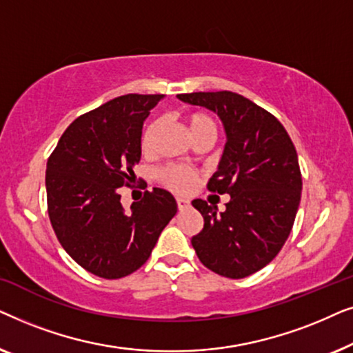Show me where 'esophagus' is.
Returning a JSON list of instances; mask_svg holds the SVG:
<instances>
[{"instance_id": "esophagus-1", "label": "esophagus", "mask_w": 353, "mask_h": 353, "mask_svg": "<svg viewBox=\"0 0 353 353\" xmlns=\"http://www.w3.org/2000/svg\"><path fill=\"white\" fill-rule=\"evenodd\" d=\"M176 205L180 210H186L191 207V202L188 199H183V197H176Z\"/></svg>"}]
</instances>
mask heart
<instances>
[{
  "mask_svg": "<svg viewBox=\"0 0 353 353\" xmlns=\"http://www.w3.org/2000/svg\"><path fill=\"white\" fill-rule=\"evenodd\" d=\"M188 125H190V132L192 137H196V134L204 133V132H216L215 120L204 112L191 114L190 117H188ZM159 128H161V122H159V120H152V122L146 127V130H144V134H143L144 151H149V149L152 148ZM161 175H162V180L165 181V185L178 192L188 191L192 185H194V173L188 170L185 167H180V165L167 167L165 170H162Z\"/></svg>",
  "mask_w": 353,
  "mask_h": 353,
  "instance_id": "heart-1",
  "label": "heart"
}]
</instances>
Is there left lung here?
Listing matches in <instances>:
<instances>
[{
    "label": "left lung",
    "instance_id": "1",
    "mask_svg": "<svg viewBox=\"0 0 353 353\" xmlns=\"http://www.w3.org/2000/svg\"><path fill=\"white\" fill-rule=\"evenodd\" d=\"M176 98L219 115L226 134L207 188L230 194V202L219 212L205 201H192L204 228L191 244L212 272L245 278L276 257L292 230L302 192L296 148L279 120L244 96L215 91Z\"/></svg>",
    "mask_w": 353,
    "mask_h": 353
}]
</instances>
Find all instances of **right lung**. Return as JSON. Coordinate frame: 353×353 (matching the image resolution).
Here are the masks:
<instances>
[{
	"label": "right lung",
	"mask_w": 353,
	"mask_h": 353,
	"mask_svg": "<svg viewBox=\"0 0 353 353\" xmlns=\"http://www.w3.org/2000/svg\"><path fill=\"white\" fill-rule=\"evenodd\" d=\"M163 94H125L75 119L48 159L46 194L52 230L86 272L119 279L151 255L178 207L154 188L125 210L119 188L141 159L143 123Z\"/></svg>",
	"instance_id": "right-lung-1"
}]
</instances>
